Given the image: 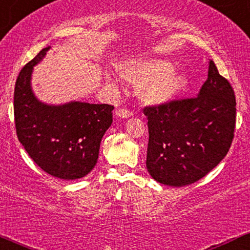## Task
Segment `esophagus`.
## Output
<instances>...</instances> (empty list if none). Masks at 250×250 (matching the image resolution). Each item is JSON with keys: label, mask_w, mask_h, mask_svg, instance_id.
<instances>
[{"label": "esophagus", "mask_w": 250, "mask_h": 250, "mask_svg": "<svg viewBox=\"0 0 250 250\" xmlns=\"http://www.w3.org/2000/svg\"><path fill=\"white\" fill-rule=\"evenodd\" d=\"M131 115H133L131 111L127 110V109H116L115 110V116L119 117V119H128Z\"/></svg>", "instance_id": "obj_1"}]
</instances>
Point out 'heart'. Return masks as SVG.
I'll use <instances>...</instances> for the list:
<instances>
[{"label": "heart", "mask_w": 250, "mask_h": 250, "mask_svg": "<svg viewBox=\"0 0 250 250\" xmlns=\"http://www.w3.org/2000/svg\"><path fill=\"white\" fill-rule=\"evenodd\" d=\"M123 79L139 89V97L146 104L165 105L176 99L188 85L186 74L174 70L167 60L148 59L127 62L120 68Z\"/></svg>", "instance_id": "obj_1"}]
</instances>
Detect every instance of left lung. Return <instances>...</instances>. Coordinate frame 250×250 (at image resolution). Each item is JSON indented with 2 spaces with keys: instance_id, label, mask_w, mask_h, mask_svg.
Wrapping results in <instances>:
<instances>
[{
  "instance_id": "1",
  "label": "left lung",
  "mask_w": 250,
  "mask_h": 250,
  "mask_svg": "<svg viewBox=\"0 0 250 250\" xmlns=\"http://www.w3.org/2000/svg\"><path fill=\"white\" fill-rule=\"evenodd\" d=\"M236 102L229 82L209 62L208 79L194 99L147 107L148 173L155 181L185 187L225 159L234 137Z\"/></svg>"
}]
</instances>
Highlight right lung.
Returning a JSON list of instances; mask_svg holds the SVG:
<instances>
[{"label": "right lung", "instance_id": "obj_1", "mask_svg": "<svg viewBox=\"0 0 250 250\" xmlns=\"http://www.w3.org/2000/svg\"><path fill=\"white\" fill-rule=\"evenodd\" d=\"M44 48L25 64L16 80L14 114L19 141L42 170L62 180L81 179L99 159L101 140L113 123V105L70 101L49 104L33 90L34 67Z\"/></svg>", "mask_w": 250, "mask_h": 250}]
</instances>
